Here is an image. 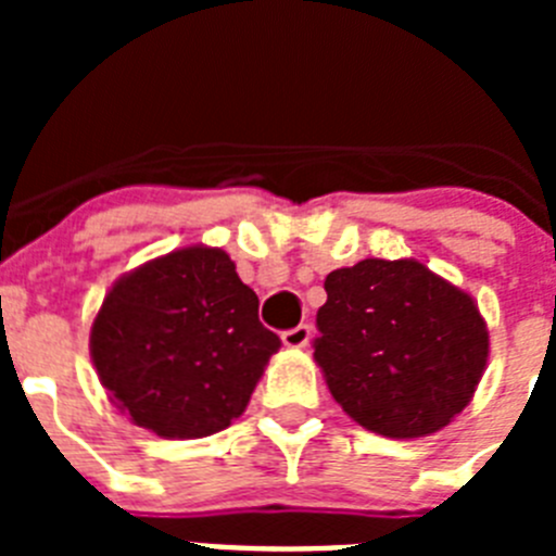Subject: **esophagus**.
<instances>
[{
    "instance_id": "obj_1",
    "label": "esophagus",
    "mask_w": 556,
    "mask_h": 556,
    "mask_svg": "<svg viewBox=\"0 0 556 556\" xmlns=\"http://www.w3.org/2000/svg\"><path fill=\"white\" fill-rule=\"evenodd\" d=\"M281 339L287 348H292V351H301V348L308 345V339H312V328L294 326V328H289V331H283Z\"/></svg>"
}]
</instances>
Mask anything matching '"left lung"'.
<instances>
[{"label":"left lung","mask_w":556,"mask_h":556,"mask_svg":"<svg viewBox=\"0 0 556 556\" xmlns=\"http://www.w3.org/2000/svg\"><path fill=\"white\" fill-rule=\"evenodd\" d=\"M314 358L348 417L395 440L434 434L470 404L490 356L465 289L415 258H365L326 278Z\"/></svg>","instance_id":"obj_1"}]
</instances>
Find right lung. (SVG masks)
I'll return each mask as SVG.
<instances>
[{"label": "right lung", "instance_id": "1", "mask_svg": "<svg viewBox=\"0 0 556 556\" xmlns=\"http://www.w3.org/2000/svg\"><path fill=\"white\" fill-rule=\"evenodd\" d=\"M91 362L122 415L164 440L228 429L281 339L219 248L172 250L113 283L91 326Z\"/></svg>", "mask_w": 556, "mask_h": 556}]
</instances>
